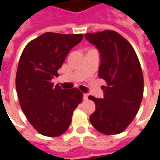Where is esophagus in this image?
Returning a JSON list of instances; mask_svg holds the SVG:
<instances>
[{"label": "esophagus", "mask_w": 160, "mask_h": 160, "mask_svg": "<svg viewBox=\"0 0 160 160\" xmlns=\"http://www.w3.org/2000/svg\"><path fill=\"white\" fill-rule=\"evenodd\" d=\"M83 99L84 100H88V95L87 94V93H84L83 94Z\"/></svg>", "instance_id": "34e87169"}]
</instances>
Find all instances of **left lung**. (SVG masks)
Returning <instances> with one entry per match:
<instances>
[{
    "label": "left lung",
    "instance_id": "obj_1",
    "mask_svg": "<svg viewBox=\"0 0 160 160\" xmlns=\"http://www.w3.org/2000/svg\"><path fill=\"white\" fill-rule=\"evenodd\" d=\"M85 37L99 49V77L107 83L103 99L88 97L96 105L90 122L101 133L119 134L134 119L142 101L141 66L132 46L119 33L105 30L86 33Z\"/></svg>",
    "mask_w": 160,
    "mask_h": 160
}]
</instances>
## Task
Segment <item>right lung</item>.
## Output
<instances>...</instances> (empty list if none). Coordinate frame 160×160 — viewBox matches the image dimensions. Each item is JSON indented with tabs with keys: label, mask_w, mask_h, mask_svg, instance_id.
<instances>
[{
	"label": "right lung",
	"mask_w": 160,
	"mask_h": 160,
	"mask_svg": "<svg viewBox=\"0 0 160 160\" xmlns=\"http://www.w3.org/2000/svg\"><path fill=\"white\" fill-rule=\"evenodd\" d=\"M82 38L81 33L48 32L28 42L21 55L15 78L20 106L33 128L44 136L63 134L82 101L83 93L78 88L64 90L51 82Z\"/></svg>",
	"instance_id": "1"
}]
</instances>
